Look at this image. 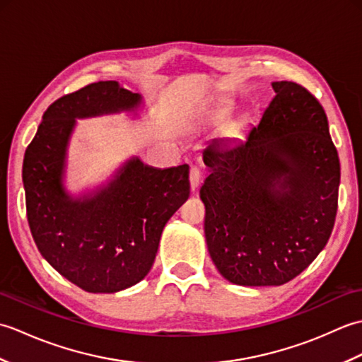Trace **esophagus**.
I'll return each instance as SVG.
<instances>
[{
    "mask_svg": "<svg viewBox=\"0 0 362 362\" xmlns=\"http://www.w3.org/2000/svg\"><path fill=\"white\" fill-rule=\"evenodd\" d=\"M199 182H201V171L197 168H191L189 169V187L193 191L199 187Z\"/></svg>",
    "mask_w": 362,
    "mask_h": 362,
    "instance_id": "obj_1",
    "label": "esophagus"
}]
</instances>
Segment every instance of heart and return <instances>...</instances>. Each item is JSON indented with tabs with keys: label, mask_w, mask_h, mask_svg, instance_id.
Masks as SVG:
<instances>
[{
	"label": "heart",
	"mask_w": 362,
	"mask_h": 362,
	"mask_svg": "<svg viewBox=\"0 0 362 362\" xmlns=\"http://www.w3.org/2000/svg\"><path fill=\"white\" fill-rule=\"evenodd\" d=\"M222 118H224V112H213L211 115H209V117H206V121L209 122H211V124H214V122H218V121H221Z\"/></svg>",
	"instance_id": "heart-1"
}]
</instances>
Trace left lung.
I'll use <instances>...</instances> for the list:
<instances>
[{
	"label": "left lung",
	"mask_w": 362,
	"mask_h": 362,
	"mask_svg": "<svg viewBox=\"0 0 362 362\" xmlns=\"http://www.w3.org/2000/svg\"><path fill=\"white\" fill-rule=\"evenodd\" d=\"M272 88L244 140L204 152L206 247L219 274L240 286H280L305 271L337 211L341 166L324 109L298 83Z\"/></svg>",
	"instance_id": "left-lung-1"
}]
</instances>
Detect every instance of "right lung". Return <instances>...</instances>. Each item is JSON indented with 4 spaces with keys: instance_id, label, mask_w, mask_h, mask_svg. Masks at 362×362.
<instances>
[{
    "instance_id": "right-lung-1",
    "label": "right lung",
    "mask_w": 362,
    "mask_h": 362,
    "mask_svg": "<svg viewBox=\"0 0 362 362\" xmlns=\"http://www.w3.org/2000/svg\"><path fill=\"white\" fill-rule=\"evenodd\" d=\"M140 93L101 81L57 99L45 112L23 160L28 222L42 257L87 292H119L140 283L156 259L161 232L189 196L188 165L153 168L130 157L91 189L65 185L78 119L138 115Z\"/></svg>"
}]
</instances>
